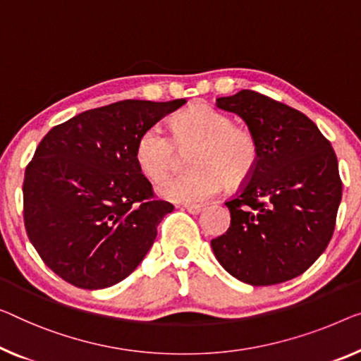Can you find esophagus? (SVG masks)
Returning a JSON list of instances; mask_svg holds the SVG:
<instances>
[{
	"instance_id": "esophagus-1",
	"label": "esophagus",
	"mask_w": 361,
	"mask_h": 361,
	"mask_svg": "<svg viewBox=\"0 0 361 361\" xmlns=\"http://www.w3.org/2000/svg\"><path fill=\"white\" fill-rule=\"evenodd\" d=\"M185 209L190 214H192V215H196V214H199L204 209V206H201V204H188V206H185Z\"/></svg>"
}]
</instances>
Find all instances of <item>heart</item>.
I'll return each instance as SVG.
<instances>
[{"label": "heart", "mask_w": 361, "mask_h": 361, "mask_svg": "<svg viewBox=\"0 0 361 361\" xmlns=\"http://www.w3.org/2000/svg\"><path fill=\"white\" fill-rule=\"evenodd\" d=\"M171 139L159 126L146 129L136 144V162L147 178L160 181L178 165L181 154L190 173L164 181L157 195L166 201L196 204L211 199L225 183L236 188L250 180L259 160L256 137L235 126L225 113L206 104H192L170 123Z\"/></svg>", "instance_id": "b5f03b06"}]
</instances>
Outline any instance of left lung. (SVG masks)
Listing matches in <instances>:
<instances>
[{"label":"left lung","mask_w":361,"mask_h":361,"mask_svg":"<svg viewBox=\"0 0 361 361\" xmlns=\"http://www.w3.org/2000/svg\"><path fill=\"white\" fill-rule=\"evenodd\" d=\"M217 109L246 123L259 160L235 199L232 222L211 241L230 276L252 287L298 277L324 252L342 199L331 142L303 113L252 90L220 97Z\"/></svg>","instance_id":"1"}]
</instances>
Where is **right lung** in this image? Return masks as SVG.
Wrapping results in <instances>:
<instances>
[{
  "label": "right lung",
  "mask_w": 361,
  "mask_h": 361,
  "mask_svg": "<svg viewBox=\"0 0 361 361\" xmlns=\"http://www.w3.org/2000/svg\"><path fill=\"white\" fill-rule=\"evenodd\" d=\"M123 100L51 128L24 178L30 243L63 281L100 290L126 279L152 248L173 206L152 196L136 162L146 129L185 105Z\"/></svg>",
  "instance_id": "right-lung-1"
}]
</instances>
